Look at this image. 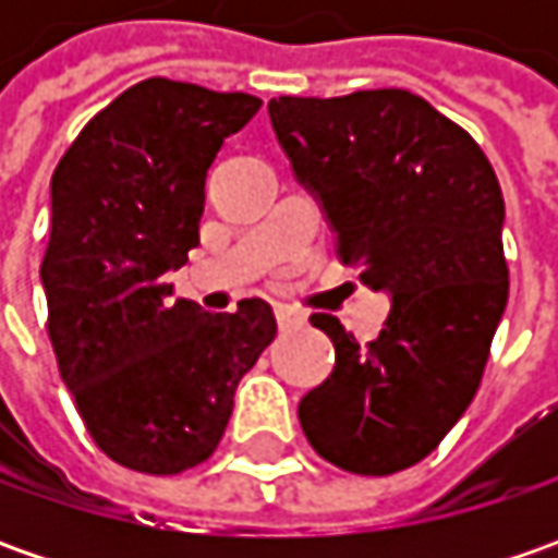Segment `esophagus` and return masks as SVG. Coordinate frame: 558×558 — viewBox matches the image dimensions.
Segmentation results:
<instances>
[{"label": "esophagus", "mask_w": 558, "mask_h": 558, "mask_svg": "<svg viewBox=\"0 0 558 558\" xmlns=\"http://www.w3.org/2000/svg\"><path fill=\"white\" fill-rule=\"evenodd\" d=\"M276 323H279V329H298V326H304V323H307V313L279 304V307H276Z\"/></svg>", "instance_id": "esophagus-1"}]
</instances>
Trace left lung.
<instances>
[{"label": "left lung", "instance_id": "8db88e82", "mask_svg": "<svg viewBox=\"0 0 558 558\" xmlns=\"http://www.w3.org/2000/svg\"><path fill=\"white\" fill-rule=\"evenodd\" d=\"M335 254L391 298L366 348L329 313L332 375L298 407L311 447L344 472L395 475L425 460L482 385L509 298L504 192L478 142L407 89L267 105Z\"/></svg>", "mask_w": 558, "mask_h": 558}]
</instances>
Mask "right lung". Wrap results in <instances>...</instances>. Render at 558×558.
Here are the masks:
<instances>
[{
	"label": "right lung",
	"instance_id": "right-lung-1",
	"mask_svg": "<svg viewBox=\"0 0 558 558\" xmlns=\"http://www.w3.org/2000/svg\"><path fill=\"white\" fill-rule=\"evenodd\" d=\"M257 108L247 93L151 76L98 111L54 167L39 279L58 373L93 440L133 472L207 460L242 375L276 338L267 301L207 313L167 282L198 245L207 167Z\"/></svg>",
	"mask_w": 558,
	"mask_h": 558
}]
</instances>
